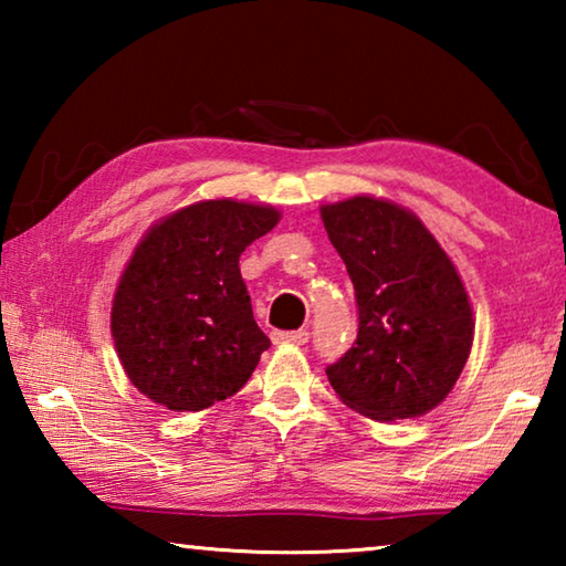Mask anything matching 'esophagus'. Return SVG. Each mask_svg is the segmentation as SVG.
Instances as JSON below:
<instances>
[{
	"label": "esophagus",
	"mask_w": 566,
	"mask_h": 566,
	"mask_svg": "<svg viewBox=\"0 0 566 566\" xmlns=\"http://www.w3.org/2000/svg\"><path fill=\"white\" fill-rule=\"evenodd\" d=\"M274 344H304L310 339V332L306 329H294V332H272Z\"/></svg>",
	"instance_id": "obj_1"
}]
</instances>
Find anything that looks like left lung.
I'll use <instances>...</instances> for the list:
<instances>
[{
  "label": "left lung",
  "instance_id": "8db88e82",
  "mask_svg": "<svg viewBox=\"0 0 566 566\" xmlns=\"http://www.w3.org/2000/svg\"><path fill=\"white\" fill-rule=\"evenodd\" d=\"M354 284L357 339L327 367L344 405L377 421L421 417L462 375L472 304L454 264L419 219L385 199L322 207Z\"/></svg>",
  "mask_w": 566,
  "mask_h": 566
}]
</instances>
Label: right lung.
Listing matches in <instances>:
<instances>
[{
  "label": "right lung",
  "mask_w": 566,
  "mask_h": 566,
  "mask_svg": "<svg viewBox=\"0 0 566 566\" xmlns=\"http://www.w3.org/2000/svg\"><path fill=\"white\" fill-rule=\"evenodd\" d=\"M280 222L272 207L209 199L161 219L134 249L112 304V337L142 395L199 411L237 395L270 349L239 256Z\"/></svg>",
  "instance_id": "add662e5"
}]
</instances>
